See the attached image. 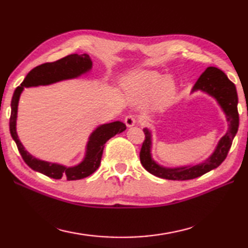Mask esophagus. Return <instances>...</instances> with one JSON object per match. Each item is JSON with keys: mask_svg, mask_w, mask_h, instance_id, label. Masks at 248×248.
<instances>
[{"mask_svg": "<svg viewBox=\"0 0 248 248\" xmlns=\"http://www.w3.org/2000/svg\"><path fill=\"white\" fill-rule=\"evenodd\" d=\"M124 122H125V124H126L127 127H133L134 125H136V120L133 115H127L126 117H125Z\"/></svg>", "mask_w": 248, "mask_h": 248, "instance_id": "1", "label": "esophagus"}]
</instances>
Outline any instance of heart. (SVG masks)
I'll use <instances>...</instances> for the list:
<instances>
[{
	"label": "heart",
	"mask_w": 248,
	"mask_h": 248,
	"mask_svg": "<svg viewBox=\"0 0 248 248\" xmlns=\"http://www.w3.org/2000/svg\"><path fill=\"white\" fill-rule=\"evenodd\" d=\"M123 88L134 103L149 104L154 112L166 110L175 93V86L170 78L146 69L129 73L123 79Z\"/></svg>",
	"instance_id": "1"
}]
</instances>
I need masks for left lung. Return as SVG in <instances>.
Segmentation results:
<instances>
[{"mask_svg": "<svg viewBox=\"0 0 248 248\" xmlns=\"http://www.w3.org/2000/svg\"><path fill=\"white\" fill-rule=\"evenodd\" d=\"M196 91H201L216 100L228 122L227 132L220 138L212 154L202 162L190 164V166L169 168L161 166L153 158V154H151L153 134L148 127H145L142 129L145 133V140L142 142L140 155V163L147 171L155 176L173 181L192 180L218 168L227 158L238 129V99L235 85L221 69L209 66L195 82L190 93H196Z\"/></svg>", "mask_w": 248, "mask_h": 248, "instance_id": "8db88e82", "label": "left lung"}]
</instances>
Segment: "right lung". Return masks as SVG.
<instances>
[{
	"label": "right lung",
	"instance_id": "right-lung-1",
	"mask_svg": "<svg viewBox=\"0 0 248 248\" xmlns=\"http://www.w3.org/2000/svg\"><path fill=\"white\" fill-rule=\"evenodd\" d=\"M91 68H93V61H91V58L88 54H71L56 61V62L45 63L32 68L27 74V76L25 77L20 86L15 89L11 102L12 112L10 119V132L24 161L33 171L42 173V174L55 180H60L62 177H66L68 181L84 179V177L93 174L99 168L100 162H101L104 144L111 137L126 129L125 124L121 121L98 125L88 137L84 158L79 163L71 167L56 162L45 161V160L33 157L21 144L18 135H17L16 125L18 103L24 89L30 88V87L49 86L59 81L75 79V78L88 74L91 71Z\"/></svg>",
	"mask_w": 248,
	"mask_h": 248
}]
</instances>
